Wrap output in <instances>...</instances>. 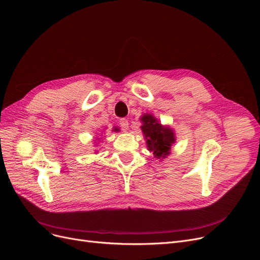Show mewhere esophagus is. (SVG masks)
Returning <instances> with one entry per match:
<instances>
[{
  "label": "esophagus",
  "instance_id": "esophagus-1",
  "mask_svg": "<svg viewBox=\"0 0 260 260\" xmlns=\"http://www.w3.org/2000/svg\"><path fill=\"white\" fill-rule=\"evenodd\" d=\"M120 125L123 129H127L128 128V120L127 119H121L120 120Z\"/></svg>",
  "mask_w": 260,
  "mask_h": 260
}]
</instances>
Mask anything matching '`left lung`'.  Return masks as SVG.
<instances>
[{
	"label": "left lung",
	"instance_id": "obj_1",
	"mask_svg": "<svg viewBox=\"0 0 260 260\" xmlns=\"http://www.w3.org/2000/svg\"><path fill=\"white\" fill-rule=\"evenodd\" d=\"M141 131L146 139V146L153 152L157 159H164L171 151V145L175 142V134L169 126H162L152 115L146 114L141 117Z\"/></svg>",
	"mask_w": 260,
	"mask_h": 260
}]
</instances>
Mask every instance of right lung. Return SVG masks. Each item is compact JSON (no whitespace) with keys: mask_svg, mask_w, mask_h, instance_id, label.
<instances>
[{"mask_svg":"<svg viewBox=\"0 0 260 260\" xmlns=\"http://www.w3.org/2000/svg\"><path fill=\"white\" fill-rule=\"evenodd\" d=\"M112 131H115V132H119V128H118V127H115V128L112 129Z\"/></svg>","mask_w":260,"mask_h":260,"instance_id":"1","label":"right lung"}]
</instances>
